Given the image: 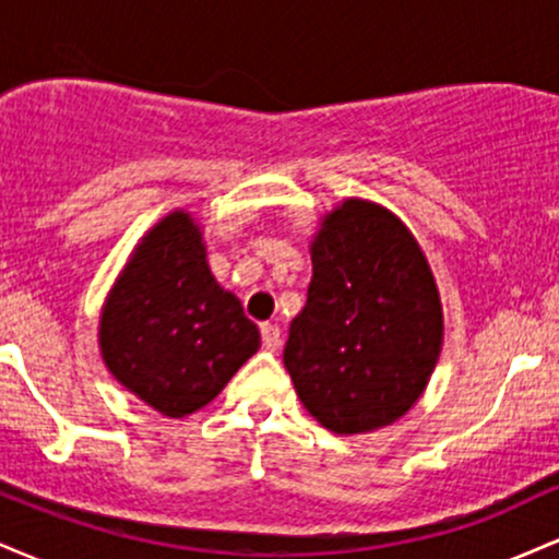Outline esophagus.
I'll list each match as a JSON object with an SVG mask.
<instances>
[{
  "mask_svg": "<svg viewBox=\"0 0 559 559\" xmlns=\"http://www.w3.org/2000/svg\"><path fill=\"white\" fill-rule=\"evenodd\" d=\"M260 333H262V346H265V349H271V352L278 349V346H281V329H278V325L262 323Z\"/></svg>",
  "mask_w": 559,
  "mask_h": 559,
  "instance_id": "esophagus-1",
  "label": "esophagus"
}]
</instances>
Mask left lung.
<instances>
[{
	"mask_svg": "<svg viewBox=\"0 0 559 559\" xmlns=\"http://www.w3.org/2000/svg\"><path fill=\"white\" fill-rule=\"evenodd\" d=\"M310 258L284 349L294 389L338 436L391 426L423 396L444 344L431 265L402 217L360 197L320 217Z\"/></svg>",
	"mask_w": 559,
	"mask_h": 559,
	"instance_id": "obj_1",
	"label": "left lung"
}]
</instances>
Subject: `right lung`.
<instances>
[{"label": "right lung", "instance_id": "obj_1", "mask_svg": "<svg viewBox=\"0 0 559 559\" xmlns=\"http://www.w3.org/2000/svg\"><path fill=\"white\" fill-rule=\"evenodd\" d=\"M258 349V325L210 271L197 217H159L102 305L99 352L115 381L157 413L186 418Z\"/></svg>", "mask_w": 559, "mask_h": 559}]
</instances>
